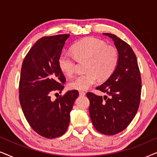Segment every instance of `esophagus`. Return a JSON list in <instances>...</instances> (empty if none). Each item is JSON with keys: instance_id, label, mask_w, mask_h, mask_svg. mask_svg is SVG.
Returning a JSON list of instances; mask_svg holds the SVG:
<instances>
[{"instance_id": "34e87169", "label": "esophagus", "mask_w": 157, "mask_h": 157, "mask_svg": "<svg viewBox=\"0 0 157 157\" xmlns=\"http://www.w3.org/2000/svg\"><path fill=\"white\" fill-rule=\"evenodd\" d=\"M79 94H80V96H85L86 93L83 91H79Z\"/></svg>"}]
</instances>
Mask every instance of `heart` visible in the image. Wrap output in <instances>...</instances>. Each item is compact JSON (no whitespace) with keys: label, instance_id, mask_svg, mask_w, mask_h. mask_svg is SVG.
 Here are the masks:
<instances>
[{"label":"heart","instance_id":"obj_1","mask_svg":"<svg viewBox=\"0 0 157 157\" xmlns=\"http://www.w3.org/2000/svg\"><path fill=\"white\" fill-rule=\"evenodd\" d=\"M74 55L63 52L59 56V68L66 76L76 71L77 60L88 59L87 73L79 74L68 83L71 89L86 90L99 80L109 78L117 69L119 53L115 46L107 45L104 40L95 37H87L78 40L72 46Z\"/></svg>","mask_w":157,"mask_h":157}]
</instances>
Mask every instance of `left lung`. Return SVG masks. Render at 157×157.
<instances>
[{
  "mask_svg": "<svg viewBox=\"0 0 157 157\" xmlns=\"http://www.w3.org/2000/svg\"><path fill=\"white\" fill-rule=\"evenodd\" d=\"M104 34L112 38L119 51V64L108 80L96 88L109 97L92 92H88L86 96L94 128L103 134L114 135L125 129L136 114L141 101V78L132 47L113 34Z\"/></svg>",
  "mask_w": 157,
  "mask_h": 157,
  "instance_id": "left-lung-1",
  "label": "left lung"
}]
</instances>
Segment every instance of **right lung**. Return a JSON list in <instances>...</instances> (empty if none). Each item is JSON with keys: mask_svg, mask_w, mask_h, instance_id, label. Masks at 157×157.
Returning <instances> with one entry per match:
<instances>
[{"mask_svg": "<svg viewBox=\"0 0 157 157\" xmlns=\"http://www.w3.org/2000/svg\"><path fill=\"white\" fill-rule=\"evenodd\" d=\"M69 34L44 36L31 47L23 59L19 101L28 123L36 133L48 139L61 136L67 130L70 111L79 95L68 91L55 101L52 93H61L66 77L58 60Z\"/></svg>", "mask_w": 157, "mask_h": 157, "instance_id": "add662e5", "label": "right lung"}]
</instances>
